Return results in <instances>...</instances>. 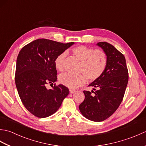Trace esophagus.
I'll return each instance as SVG.
<instances>
[{
    "label": "esophagus",
    "instance_id": "34e87169",
    "mask_svg": "<svg viewBox=\"0 0 146 146\" xmlns=\"http://www.w3.org/2000/svg\"><path fill=\"white\" fill-rule=\"evenodd\" d=\"M76 91L75 90H73V89H70V94H73V93H75Z\"/></svg>",
    "mask_w": 146,
    "mask_h": 146
}]
</instances>
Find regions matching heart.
Listing matches in <instances>:
<instances>
[{
  "instance_id": "heart-1",
  "label": "heart",
  "mask_w": 146,
  "mask_h": 146,
  "mask_svg": "<svg viewBox=\"0 0 146 146\" xmlns=\"http://www.w3.org/2000/svg\"><path fill=\"white\" fill-rule=\"evenodd\" d=\"M71 51L73 54L81 61L79 71L84 74L89 81L94 82L100 78L107 64V55L103 51L100 49L94 50L87 46L80 45L74 47ZM66 56V52H63L56 57L54 64L57 70H63V63ZM84 75L82 73L73 75L64 73L60 75L59 80L65 86L70 88H76L86 83V76Z\"/></svg>"
}]
</instances>
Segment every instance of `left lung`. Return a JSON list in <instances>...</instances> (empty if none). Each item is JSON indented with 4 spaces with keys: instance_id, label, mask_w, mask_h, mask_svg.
<instances>
[{
    "instance_id": "left-lung-1",
    "label": "left lung",
    "mask_w": 146,
    "mask_h": 146,
    "mask_svg": "<svg viewBox=\"0 0 146 146\" xmlns=\"http://www.w3.org/2000/svg\"><path fill=\"white\" fill-rule=\"evenodd\" d=\"M97 46L107 55V64L103 75L88 86L98 88L83 91L85 100L79 105L80 112L88 120L101 122L110 117L122 102L128 83L125 58L113 46L100 42Z\"/></svg>"
}]
</instances>
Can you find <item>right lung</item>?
<instances>
[{"label": "right lung", "instance_id": "right-lung-1", "mask_svg": "<svg viewBox=\"0 0 146 146\" xmlns=\"http://www.w3.org/2000/svg\"><path fill=\"white\" fill-rule=\"evenodd\" d=\"M74 42H59L46 39L35 40L21 49L16 61L15 82L26 109L34 115L45 118L54 113L69 90L63 85L46 88L57 80L56 57Z\"/></svg>", "mask_w": 146, "mask_h": 146}]
</instances>
